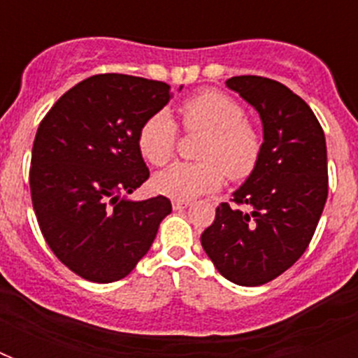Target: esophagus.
I'll return each mask as SVG.
<instances>
[{
  "label": "esophagus",
  "mask_w": 358,
  "mask_h": 358,
  "mask_svg": "<svg viewBox=\"0 0 358 358\" xmlns=\"http://www.w3.org/2000/svg\"><path fill=\"white\" fill-rule=\"evenodd\" d=\"M189 204H191L189 201H178V199H174V201H173L174 210H184V208H187Z\"/></svg>",
  "instance_id": "esophagus-1"
}]
</instances>
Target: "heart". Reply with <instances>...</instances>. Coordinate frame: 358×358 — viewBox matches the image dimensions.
<instances>
[{
    "label": "heart",
    "instance_id": "1",
    "mask_svg": "<svg viewBox=\"0 0 358 358\" xmlns=\"http://www.w3.org/2000/svg\"><path fill=\"white\" fill-rule=\"evenodd\" d=\"M185 129L206 131L199 163H174L154 176L159 193L193 201L221 187L224 174L232 180L247 178L258 165L262 137L247 120L243 108L221 91H201L180 106ZM176 124L171 115L157 111L146 119L139 131V150L146 162L162 167L173 157Z\"/></svg>",
    "mask_w": 358,
    "mask_h": 358
}]
</instances>
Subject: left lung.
<instances>
[{
	"mask_svg": "<svg viewBox=\"0 0 358 358\" xmlns=\"http://www.w3.org/2000/svg\"><path fill=\"white\" fill-rule=\"evenodd\" d=\"M227 87L258 111L264 143L258 165L221 202L201 236L213 266L239 286L282 275L305 252L327 201L325 134L308 103L262 76H234Z\"/></svg>",
	"mask_w": 358,
	"mask_h": 358,
	"instance_id": "obj_1",
	"label": "left lung"
}]
</instances>
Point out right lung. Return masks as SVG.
I'll list each match as a JSON object with an SVG mask.
<instances>
[{
    "instance_id": "obj_1",
    "label": "right lung",
    "mask_w": 358,
    "mask_h": 358,
    "mask_svg": "<svg viewBox=\"0 0 358 358\" xmlns=\"http://www.w3.org/2000/svg\"><path fill=\"white\" fill-rule=\"evenodd\" d=\"M171 96L163 81L91 76L36 129L29 171L36 221L53 255L81 278L106 284L129 275L173 210L163 195L126 199L150 176L141 126Z\"/></svg>"
}]
</instances>
